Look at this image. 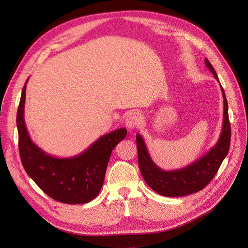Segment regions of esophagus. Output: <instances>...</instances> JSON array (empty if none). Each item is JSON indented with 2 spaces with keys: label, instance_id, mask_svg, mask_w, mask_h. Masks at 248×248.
I'll use <instances>...</instances> for the list:
<instances>
[{
  "label": "esophagus",
  "instance_id": "34e87169",
  "mask_svg": "<svg viewBox=\"0 0 248 248\" xmlns=\"http://www.w3.org/2000/svg\"><path fill=\"white\" fill-rule=\"evenodd\" d=\"M141 115L138 112H131L126 116L125 119V124L127 126V128L129 129H134V128L139 127L140 124L141 123Z\"/></svg>",
  "mask_w": 248,
  "mask_h": 248
}]
</instances>
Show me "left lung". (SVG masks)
Returning <instances> with one entry per match:
<instances>
[{
  "instance_id": "left-lung-1",
  "label": "left lung",
  "mask_w": 248,
  "mask_h": 248,
  "mask_svg": "<svg viewBox=\"0 0 248 248\" xmlns=\"http://www.w3.org/2000/svg\"><path fill=\"white\" fill-rule=\"evenodd\" d=\"M205 64L217 81L219 82L215 69L207 58H205ZM220 90L224 97V119L218 140L205 155L187 166L175 170H163L160 168L152 160L142 136L140 134L136 135L139 166L141 175L151 189L158 194L166 197H182L197 193L204 189L217 174L220 164L227 156L231 142V125L229 121L228 102L221 85Z\"/></svg>"
}]
</instances>
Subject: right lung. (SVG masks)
<instances>
[{"mask_svg": "<svg viewBox=\"0 0 248 248\" xmlns=\"http://www.w3.org/2000/svg\"><path fill=\"white\" fill-rule=\"evenodd\" d=\"M28 80L22 88L16 116L19 154L24 170L43 192L58 202H90L101 190L110 154L125 139L126 128H119L100 136L79 155L69 158L51 156L31 140L25 126L24 105Z\"/></svg>", "mask_w": 248, "mask_h": 248, "instance_id": "1", "label": "right lung"}]
</instances>
